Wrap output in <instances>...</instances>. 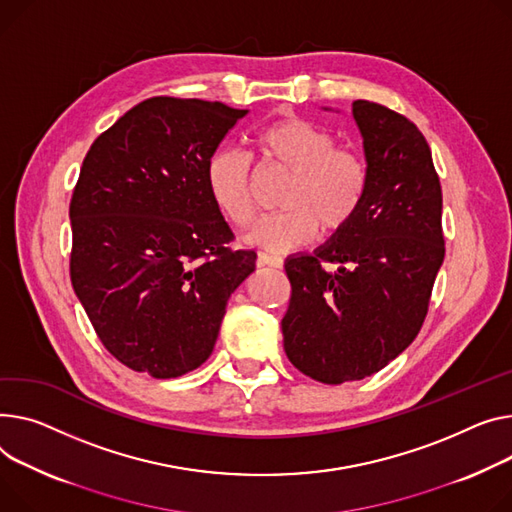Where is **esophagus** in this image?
<instances>
[{
	"instance_id": "34e87169",
	"label": "esophagus",
	"mask_w": 512,
	"mask_h": 512,
	"mask_svg": "<svg viewBox=\"0 0 512 512\" xmlns=\"http://www.w3.org/2000/svg\"><path fill=\"white\" fill-rule=\"evenodd\" d=\"M257 265L259 267H276L280 269L284 265V259L278 255H269V253H259L257 255Z\"/></svg>"
}]
</instances>
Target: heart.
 Masks as SVG:
<instances>
[{
	"label": "heart",
	"mask_w": 512,
	"mask_h": 512,
	"mask_svg": "<svg viewBox=\"0 0 512 512\" xmlns=\"http://www.w3.org/2000/svg\"><path fill=\"white\" fill-rule=\"evenodd\" d=\"M265 170L288 173L280 195L282 214L263 218L249 241L269 251H292L319 234L346 232L358 218L366 191L368 166L360 152L335 146L333 135L302 117H282L255 135ZM255 168L245 152L222 148L206 164L208 191L220 212L238 228H249L259 212Z\"/></svg>",
	"instance_id": "b5f03b06"
}]
</instances>
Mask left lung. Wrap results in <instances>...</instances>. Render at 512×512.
Returning a JSON list of instances; mask_svg holds the SVG:
<instances>
[{"instance_id":"obj_1","label":"left lung","mask_w":512,"mask_h":512,"mask_svg":"<svg viewBox=\"0 0 512 512\" xmlns=\"http://www.w3.org/2000/svg\"><path fill=\"white\" fill-rule=\"evenodd\" d=\"M352 113L368 166L364 206L346 232L284 265L286 356L325 385L370 377L414 342L445 259L442 191L422 131L379 102L354 100Z\"/></svg>"}]
</instances>
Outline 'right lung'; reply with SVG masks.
<instances>
[{
    "mask_svg": "<svg viewBox=\"0 0 512 512\" xmlns=\"http://www.w3.org/2000/svg\"><path fill=\"white\" fill-rule=\"evenodd\" d=\"M249 111L154 96L90 146L76 183L70 278L121 364L177 379L206 362L230 294L255 271L234 251L206 164Z\"/></svg>",
    "mask_w": 512,
    "mask_h": 512,
    "instance_id": "1",
    "label": "right lung"
}]
</instances>
